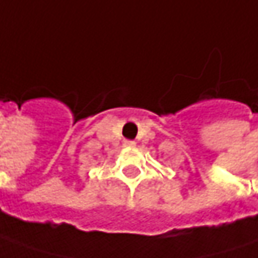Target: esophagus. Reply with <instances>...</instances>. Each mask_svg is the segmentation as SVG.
<instances>
[{
  "instance_id": "obj_1",
  "label": "esophagus",
  "mask_w": 258,
  "mask_h": 258,
  "mask_svg": "<svg viewBox=\"0 0 258 258\" xmlns=\"http://www.w3.org/2000/svg\"><path fill=\"white\" fill-rule=\"evenodd\" d=\"M124 146H127V147H134L136 143H134V142H131V140H124Z\"/></svg>"
}]
</instances>
